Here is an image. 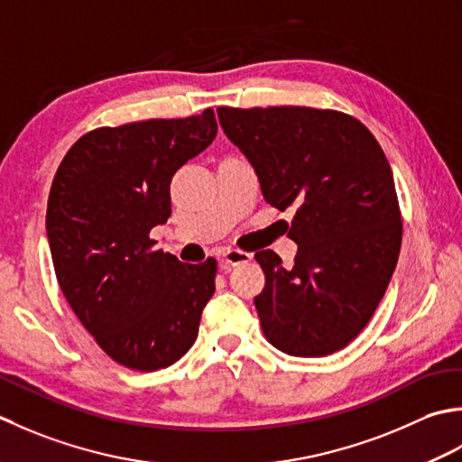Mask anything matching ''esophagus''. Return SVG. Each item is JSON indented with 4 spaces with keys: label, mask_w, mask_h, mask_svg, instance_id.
<instances>
[{
    "label": "esophagus",
    "mask_w": 462,
    "mask_h": 462,
    "mask_svg": "<svg viewBox=\"0 0 462 462\" xmlns=\"http://www.w3.org/2000/svg\"><path fill=\"white\" fill-rule=\"evenodd\" d=\"M251 259V255L249 253H243V251H227V253H223L221 255V259H219V265L223 267V269H227V267H235V265H239V263H245V261H249Z\"/></svg>",
    "instance_id": "1"
}]
</instances>
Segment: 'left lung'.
<instances>
[{
    "instance_id": "8db88e82",
    "label": "left lung",
    "mask_w": 462,
    "mask_h": 462,
    "mask_svg": "<svg viewBox=\"0 0 462 462\" xmlns=\"http://www.w3.org/2000/svg\"><path fill=\"white\" fill-rule=\"evenodd\" d=\"M219 124L259 177L265 201L295 207V265L257 251L255 297L267 341L325 356L371 321L397 267L402 223L391 165L359 119L313 107H219Z\"/></svg>"
}]
</instances>
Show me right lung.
I'll return each instance as SVG.
<instances>
[{"label": "right lung", "mask_w": 462, "mask_h": 462, "mask_svg": "<svg viewBox=\"0 0 462 462\" xmlns=\"http://www.w3.org/2000/svg\"><path fill=\"white\" fill-rule=\"evenodd\" d=\"M217 135L213 109L101 127L65 153L47 239L65 299L113 361L157 371L191 349L217 261L181 263L149 237L171 215V177Z\"/></svg>", "instance_id": "1"}]
</instances>
